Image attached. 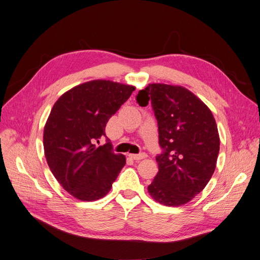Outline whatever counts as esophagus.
Segmentation results:
<instances>
[{"mask_svg":"<svg viewBox=\"0 0 260 260\" xmlns=\"http://www.w3.org/2000/svg\"><path fill=\"white\" fill-rule=\"evenodd\" d=\"M130 158L135 159V160H141V159H144L146 158V154L145 153H142V154H129Z\"/></svg>","mask_w":260,"mask_h":260,"instance_id":"34e87169","label":"esophagus"}]
</instances>
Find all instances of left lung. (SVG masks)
Listing matches in <instances>:
<instances>
[{"label": "left lung", "instance_id": "left-lung-1", "mask_svg": "<svg viewBox=\"0 0 260 260\" xmlns=\"http://www.w3.org/2000/svg\"><path fill=\"white\" fill-rule=\"evenodd\" d=\"M151 100L158 122L162 154L147 191L165 206H182L207 185L216 169L220 139L217 123L204 102L182 85L149 83L137 101Z\"/></svg>", "mask_w": 260, "mask_h": 260}]
</instances>
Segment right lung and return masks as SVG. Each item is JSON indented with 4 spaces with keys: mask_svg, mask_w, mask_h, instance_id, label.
I'll return each mask as SVG.
<instances>
[{
    "mask_svg": "<svg viewBox=\"0 0 260 260\" xmlns=\"http://www.w3.org/2000/svg\"><path fill=\"white\" fill-rule=\"evenodd\" d=\"M135 90L111 80H91L55 102L44 125V154L55 179L75 199L104 198L125 165V156L115 154L111 143L96 146L95 142Z\"/></svg>",
    "mask_w": 260,
    "mask_h": 260,
    "instance_id": "obj_1",
    "label": "right lung"
}]
</instances>
